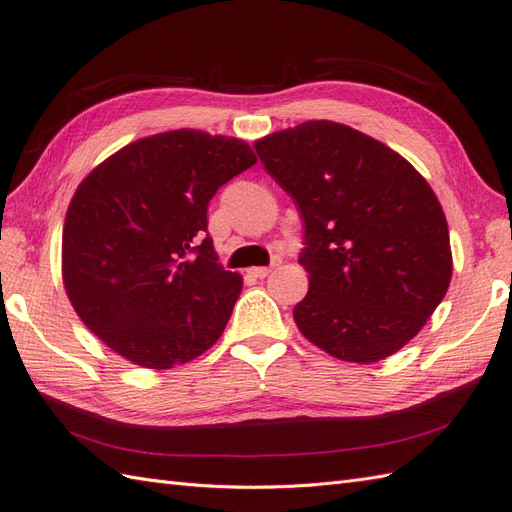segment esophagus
I'll return each instance as SVG.
<instances>
[{
	"mask_svg": "<svg viewBox=\"0 0 512 512\" xmlns=\"http://www.w3.org/2000/svg\"><path fill=\"white\" fill-rule=\"evenodd\" d=\"M279 266V259H275L272 261L270 266H261V268H251V275L253 277H257V279H264V277H268L270 272H272V268H277Z\"/></svg>",
	"mask_w": 512,
	"mask_h": 512,
	"instance_id": "obj_1",
	"label": "esophagus"
}]
</instances>
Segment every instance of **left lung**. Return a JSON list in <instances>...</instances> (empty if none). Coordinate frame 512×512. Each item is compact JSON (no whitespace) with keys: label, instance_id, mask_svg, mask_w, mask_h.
<instances>
[{"label":"left lung","instance_id":"1","mask_svg":"<svg viewBox=\"0 0 512 512\" xmlns=\"http://www.w3.org/2000/svg\"><path fill=\"white\" fill-rule=\"evenodd\" d=\"M264 170L303 220L310 290L294 320L316 347L371 364L419 334L451 279L447 220L395 150L318 120L255 141Z\"/></svg>","mask_w":512,"mask_h":512}]
</instances>
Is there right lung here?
Returning a JSON list of instances; mask_svg holds the SVG:
<instances>
[{
    "mask_svg": "<svg viewBox=\"0 0 512 512\" xmlns=\"http://www.w3.org/2000/svg\"><path fill=\"white\" fill-rule=\"evenodd\" d=\"M255 163L242 139L183 128L135 141L80 183L63 281L82 323L115 353L172 368L222 336L242 277L218 264L207 207Z\"/></svg>",
    "mask_w": 512,
    "mask_h": 512,
    "instance_id": "right-lung-1",
    "label": "right lung"
}]
</instances>
